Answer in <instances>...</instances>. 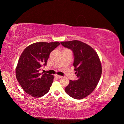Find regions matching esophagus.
I'll return each instance as SVG.
<instances>
[{
	"mask_svg": "<svg viewBox=\"0 0 124 124\" xmlns=\"http://www.w3.org/2000/svg\"><path fill=\"white\" fill-rule=\"evenodd\" d=\"M55 78H57V79L62 78V76H59V75H55Z\"/></svg>",
	"mask_w": 124,
	"mask_h": 124,
	"instance_id": "obj_1",
	"label": "esophagus"
}]
</instances>
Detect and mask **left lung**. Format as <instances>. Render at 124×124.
<instances>
[{
	"mask_svg": "<svg viewBox=\"0 0 124 124\" xmlns=\"http://www.w3.org/2000/svg\"><path fill=\"white\" fill-rule=\"evenodd\" d=\"M74 54L75 73L78 79L70 81L65 89L72 98L81 100L90 95L96 87L102 74L101 61L97 52L85 43L78 40L61 42Z\"/></svg>",
	"mask_w": 124,
	"mask_h": 124,
	"instance_id": "8db88e82",
	"label": "left lung"
}]
</instances>
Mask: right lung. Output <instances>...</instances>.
<instances>
[{"mask_svg":"<svg viewBox=\"0 0 124 124\" xmlns=\"http://www.w3.org/2000/svg\"><path fill=\"white\" fill-rule=\"evenodd\" d=\"M60 45L59 42L34 43L21 54L16 68V76L23 89L34 97H40L49 92L54 76L40 73L43 64H47L49 54Z\"/></svg>","mask_w":124,"mask_h":124,"instance_id":"right-lung-1","label":"right lung"}]
</instances>
